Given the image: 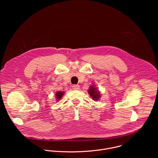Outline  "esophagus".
Instances as JSON below:
<instances>
[{
  "label": "esophagus",
  "mask_w": 158,
  "mask_h": 158,
  "mask_svg": "<svg viewBox=\"0 0 158 158\" xmlns=\"http://www.w3.org/2000/svg\"><path fill=\"white\" fill-rule=\"evenodd\" d=\"M72 87L74 90H78L79 89V85L78 84H75V85H73Z\"/></svg>",
  "instance_id": "obj_1"
}]
</instances>
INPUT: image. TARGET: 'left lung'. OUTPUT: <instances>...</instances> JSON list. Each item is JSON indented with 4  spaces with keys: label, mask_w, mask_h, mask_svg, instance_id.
I'll list each match as a JSON object with an SVG mask.
<instances>
[{
    "label": "left lung",
    "mask_w": 158,
    "mask_h": 158,
    "mask_svg": "<svg viewBox=\"0 0 158 158\" xmlns=\"http://www.w3.org/2000/svg\"><path fill=\"white\" fill-rule=\"evenodd\" d=\"M88 93L90 94L94 101H98L100 98V93L94 86H91L88 91Z\"/></svg>",
    "instance_id": "left-lung-1"
}]
</instances>
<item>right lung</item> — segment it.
I'll return each mask as SVG.
<instances>
[{
	"instance_id": "right-lung-1",
	"label": "right lung",
	"mask_w": 158,
	"mask_h": 158,
	"mask_svg": "<svg viewBox=\"0 0 158 158\" xmlns=\"http://www.w3.org/2000/svg\"><path fill=\"white\" fill-rule=\"evenodd\" d=\"M63 95H64V91L63 92H59V91L57 92V93L56 94V97L57 101H59Z\"/></svg>"
}]
</instances>
